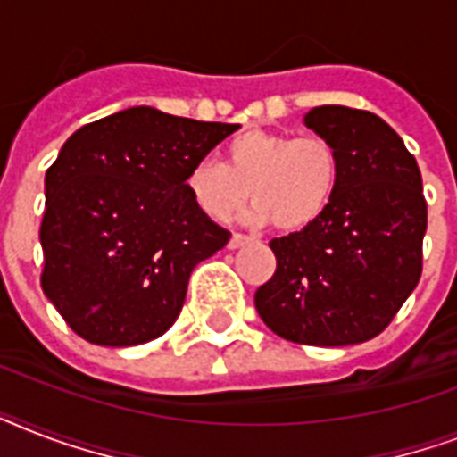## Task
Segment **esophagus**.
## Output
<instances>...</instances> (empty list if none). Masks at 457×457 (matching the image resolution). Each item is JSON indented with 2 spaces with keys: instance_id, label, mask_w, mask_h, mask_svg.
<instances>
[{
  "instance_id": "obj_1",
  "label": "esophagus",
  "mask_w": 457,
  "mask_h": 457,
  "mask_svg": "<svg viewBox=\"0 0 457 457\" xmlns=\"http://www.w3.org/2000/svg\"><path fill=\"white\" fill-rule=\"evenodd\" d=\"M251 239L246 235H239V232H235V235L229 237V249H242V246H246V244H249Z\"/></svg>"
}]
</instances>
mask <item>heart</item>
Listing matches in <instances>:
<instances>
[{
	"label": "heart",
	"mask_w": 457,
	"mask_h": 457,
	"mask_svg": "<svg viewBox=\"0 0 457 457\" xmlns=\"http://www.w3.org/2000/svg\"><path fill=\"white\" fill-rule=\"evenodd\" d=\"M222 156V165L194 163L185 179L194 206L215 222L229 220L251 192V225L275 222L296 232L327 213L339 187V152L320 135L292 137L251 128L229 139Z\"/></svg>",
	"instance_id": "b5f03b06"
}]
</instances>
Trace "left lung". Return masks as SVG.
<instances>
[{
	"mask_svg": "<svg viewBox=\"0 0 457 457\" xmlns=\"http://www.w3.org/2000/svg\"><path fill=\"white\" fill-rule=\"evenodd\" d=\"M303 123L337 146L339 187L318 222L272 239L278 270L253 301L282 339L361 344L386 329L422 275V175L403 139L370 111L315 106Z\"/></svg>",
	"mask_w": 457,
	"mask_h": 457,
	"instance_id": "left-lung-1",
	"label": "left lung"
}]
</instances>
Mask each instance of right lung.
<instances>
[{"label": "right lung", "mask_w": 457, "mask_h": 457, "mask_svg": "<svg viewBox=\"0 0 457 457\" xmlns=\"http://www.w3.org/2000/svg\"><path fill=\"white\" fill-rule=\"evenodd\" d=\"M239 125L132 106L82 125L45 178L42 292L96 346L168 332L196 263L228 229L194 206L187 172Z\"/></svg>", "instance_id": "1"}]
</instances>
